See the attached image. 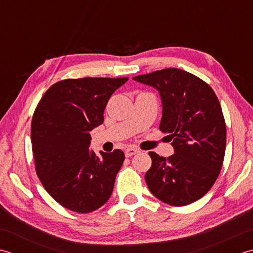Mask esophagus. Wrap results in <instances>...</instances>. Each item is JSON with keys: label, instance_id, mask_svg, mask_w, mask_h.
<instances>
[{"label": "esophagus", "instance_id": "esophagus-1", "mask_svg": "<svg viewBox=\"0 0 253 253\" xmlns=\"http://www.w3.org/2000/svg\"><path fill=\"white\" fill-rule=\"evenodd\" d=\"M136 153H138V151L137 149H135V148H127V149H126V152H125V154H126V157H131V156H133V155H135Z\"/></svg>", "mask_w": 253, "mask_h": 253}]
</instances>
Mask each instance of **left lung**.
Listing matches in <instances>:
<instances>
[{
	"instance_id": "1",
	"label": "left lung",
	"mask_w": 253,
	"mask_h": 253,
	"mask_svg": "<svg viewBox=\"0 0 253 253\" xmlns=\"http://www.w3.org/2000/svg\"><path fill=\"white\" fill-rule=\"evenodd\" d=\"M156 88L163 117L159 130L169 133L174 154L149 152L145 173L149 191L162 202L184 206L210 191L223 166L226 123L214 90L204 81L179 69H164L133 77Z\"/></svg>"
}]
</instances>
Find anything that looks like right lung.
<instances>
[{
	"label": "right lung",
	"mask_w": 253,
	"mask_h": 253,
	"mask_svg": "<svg viewBox=\"0 0 253 253\" xmlns=\"http://www.w3.org/2000/svg\"><path fill=\"white\" fill-rule=\"evenodd\" d=\"M127 77L68 79L53 84L36 107L32 146L36 172L43 188L63 208L90 213L104 205L125 154L96 155L90 131L104 122L111 95Z\"/></svg>",
	"instance_id": "1"
}]
</instances>
